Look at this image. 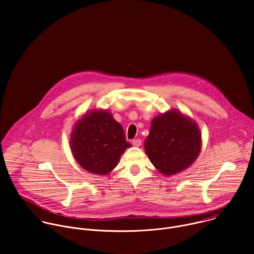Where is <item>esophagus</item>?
<instances>
[{
  "instance_id": "esophagus-1",
  "label": "esophagus",
  "mask_w": 254,
  "mask_h": 254,
  "mask_svg": "<svg viewBox=\"0 0 254 254\" xmlns=\"http://www.w3.org/2000/svg\"><path fill=\"white\" fill-rule=\"evenodd\" d=\"M131 143H132V146H133V147H139L140 144H141V140H140L139 138H136V139H132Z\"/></svg>"
}]
</instances>
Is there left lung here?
I'll list each match as a JSON object with an SVG mask.
<instances>
[{"mask_svg": "<svg viewBox=\"0 0 254 254\" xmlns=\"http://www.w3.org/2000/svg\"><path fill=\"white\" fill-rule=\"evenodd\" d=\"M201 137L196 122L173 108L153 119L144 151L161 174L174 176L197 160Z\"/></svg>", "mask_w": 254, "mask_h": 254, "instance_id": "1", "label": "left lung"}]
</instances>
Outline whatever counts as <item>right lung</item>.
<instances>
[{"label": "right lung", "instance_id": "right-lung-1", "mask_svg": "<svg viewBox=\"0 0 254 254\" xmlns=\"http://www.w3.org/2000/svg\"><path fill=\"white\" fill-rule=\"evenodd\" d=\"M69 143L75 161L84 170L99 176L111 173L131 146L123 127L106 110L85 113L74 124Z\"/></svg>", "mask_w": 254, "mask_h": 254}]
</instances>
